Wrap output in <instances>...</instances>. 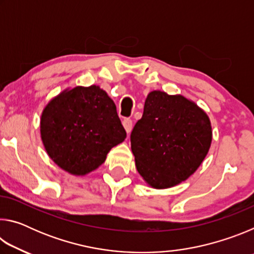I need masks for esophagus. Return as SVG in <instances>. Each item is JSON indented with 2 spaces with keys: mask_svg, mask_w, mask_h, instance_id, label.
Segmentation results:
<instances>
[{
  "mask_svg": "<svg viewBox=\"0 0 254 254\" xmlns=\"http://www.w3.org/2000/svg\"><path fill=\"white\" fill-rule=\"evenodd\" d=\"M122 124H123V127H124V128H126V131H127V133H130L131 132V130H132V120L131 119H124L123 121H122Z\"/></svg>",
  "mask_w": 254,
  "mask_h": 254,
  "instance_id": "obj_1",
  "label": "esophagus"
}]
</instances>
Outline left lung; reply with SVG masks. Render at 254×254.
I'll list each match as a JSON object with an SVG mask.
<instances>
[{
  "mask_svg": "<svg viewBox=\"0 0 254 254\" xmlns=\"http://www.w3.org/2000/svg\"><path fill=\"white\" fill-rule=\"evenodd\" d=\"M130 139L139 174L153 188H169L186 180L203 162L212 127L195 103L153 91Z\"/></svg>",
  "mask_w": 254,
  "mask_h": 254,
  "instance_id": "1",
  "label": "left lung"
}]
</instances>
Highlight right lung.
<instances>
[{
    "instance_id": "obj_1",
    "label": "right lung",
    "mask_w": 254,
    "mask_h": 254,
    "mask_svg": "<svg viewBox=\"0 0 254 254\" xmlns=\"http://www.w3.org/2000/svg\"><path fill=\"white\" fill-rule=\"evenodd\" d=\"M40 130L49 157L78 176L100 167L127 137L114 102L95 85L77 86L54 98L42 113Z\"/></svg>"
}]
</instances>
